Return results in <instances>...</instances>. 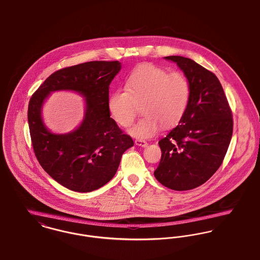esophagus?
<instances>
[{
	"label": "esophagus",
	"instance_id": "obj_1",
	"mask_svg": "<svg viewBox=\"0 0 260 260\" xmlns=\"http://www.w3.org/2000/svg\"><path fill=\"white\" fill-rule=\"evenodd\" d=\"M136 144L139 145V146H142V147H145L147 145V141L144 140H136Z\"/></svg>",
	"mask_w": 260,
	"mask_h": 260
}]
</instances>
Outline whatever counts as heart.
<instances>
[{
  "label": "heart",
  "instance_id": "heart-1",
  "mask_svg": "<svg viewBox=\"0 0 260 260\" xmlns=\"http://www.w3.org/2000/svg\"><path fill=\"white\" fill-rule=\"evenodd\" d=\"M124 89L110 94L108 110L120 126L128 127L139 114V104H142L145 115L131 129L140 139L155 136L162 125L170 128L178 124L191 98V84L184 73H169L151 63L138 66L125 79Z\"/></svg>",
  "mask_w": 260,
  "mask_h": 260
}]
</instances>
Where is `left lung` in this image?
Listing matches in <instances>:
<instances>
[{"label":"left lung","instance_id":"8db88e82","mask_svg":"<svg viewBox=\"0 0 260 260\" xmlns=\"http://www.w3.org/2000/svg\"><path fill=\"white\" fill-rule=\"evenodd\" d=\"M165 59L183 70L191 98L179 124L158 141L162 154L154 176L169 189L187 191L207 182L221 165L233 136V113L213 72L183 56Z\"/></svg>","mask_w":260,"mask_h":260}]
</instances>
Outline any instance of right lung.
<instances>
[{"instance_id": "right-lung-1", "label": "right lung", "mask_w": 260, "mask_h": 260, "mask_svg": "<svg viewBox=\"0 0 260 260\" xmlns=\"http://www.w3.org/2000/svg\"><path fill=\"white\" fill-rule=\"evenodd\" d=\"M120 70L119 61H89L59 69L32 94L27 110L31 144L41 167L62 186L75 192L97 190L112 179L122 153L134 145L110 118L109 88ZM73 89L86 99L81 126L67 135L51 134L40 113L52 90Z\"/></svg>"}]
</instances>
